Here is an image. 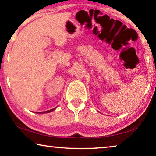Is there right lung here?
<instances>
[{
  "instance_id": "obj_1",
  "label": "right lung",
  "mask_w": 156,
  "mask_h": 156,
  "mask_svg": "<svg viewBox=\"0 0 156 156\" xmlns=\"http://www.w3.org/2000/svg\"><path fill=\"white\" fill-rule=\"evenodd\" d=\"M55 109H56V108H54V109H50V110H48V111H46V112H38L39 113H49V112H53V111H54ZM36 113H38V112H36Z\"/></svg>"
}]
</instances>
